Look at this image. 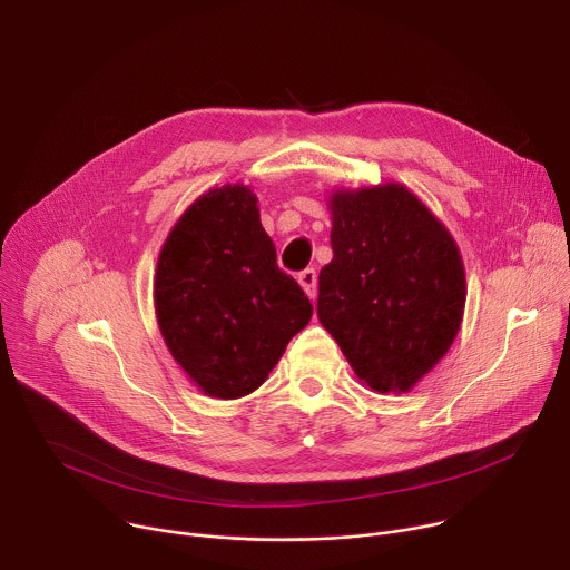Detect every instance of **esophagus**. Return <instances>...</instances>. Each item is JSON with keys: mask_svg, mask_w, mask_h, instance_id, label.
<instances>
[{"mask_svg": "<svg viewBox=\"0 0 570 570\" xmlns=\"http://www.w3.org/2000/svg\"><path fill=\"white\" fill-rule=\"evenodd\" d=\"M297 282H299V286L304 288V293L313 299V297H315V293H317V273H315L313 268H306V271H302V273H299Z\"/></svg>", "mask_w": 570, "mask_h": 570, "instance_id": "34e87169", "label": "esophagus"}]
</instances>
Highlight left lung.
<instances>
[{
  "label": "left lung",
  "instance_id": "left-lung-1",
  "mask_svg": "<svg viewBox=\"0 0 570 570\" xmlns=\"http://www.w3.org/2000/svg\"><path fill=\"white\" fill-rule=\"evenodd\" d=\"M334 259L317 277V320L361 383L409 392L453 345L464 264L444 223L409 189H334Z\"/></svg>",
  "mask_w": 570,
  "mask_h": 570
}]
</instances>
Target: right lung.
Masks as SVG:
<instances>
[{
  "label": "right lung",
  "instance_id": "1",
  "mask_svg": "<svg viewBox=\"0 0 570 570\" xmlns=\"http://www.w3.org/2000/svg\"><path fill=\"white\" fill-rule=\"evenodd\" d=\"M153 299L174 361L216 399L255 392L313 313L279 271L246 185L209 189L185 209L159 250Z\"/></svg>",
  "mask_w": 570,
  "mask_h": 570
}]
</instances>
